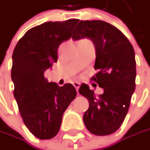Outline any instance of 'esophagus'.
<instances>
[{
    "mask_svg": "<svg viewBox=\"0 0 150 150\" xmlns=\"http://www.w3.org/2000/svg\"><path fill=\"white\" fill-rule=\"evenodd\" d=\"M73 86L76 88V91L77 92L79 91V87H80V83H79V82H74L73 83Z\"/></svg>",
    "mask_w": 150,
    "mask_h": 150,
    "instance_id": "1",
    "label": "esophagus"
}]
</instances>
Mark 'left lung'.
Returning a JSON list of instances; mask_svg holds the SVG:
<instances>
[{"label":"left lung","mask_w":150,"mask_h":150,"mask_svg":"<svg viewBox=\"0 0 150 150\" xmlns=\"http://www.w3.org/2000/svg\"><path fill=\"white\" fill-rule=\"evenodd\" d=\"M71 38H88L94 43L97 73L92 79L103 89L102 95L96 96L87 84H81L79 92L90 104L83 113L84 125L96 136L110 135L123 123L135 91L133 47L119 29L102 20L80 21Z\"/></svg>","instance_id":"1"}]
</instances>
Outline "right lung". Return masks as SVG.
I'll use <instances>...</instances> for the list:
<instances>
[{
  "mask_svg": "<svg viewBox=\"0 0 150 150\" xmlns=\"http://www.w3.org/2000/svg\"><path fill=\"white\" fill-rule=\"evenodd\" d=\"M79 19L46 22L30 29L13 50L11 71L13 95L29 131L39 139H50L59 132L63 113L77 96L71 83L59 86L44 77L57 62V50L71 38Z\"/></svg>",
  "mask_w": 150,
  "mask_h": 150,
  "instance_id": "1",
  "label": "right lung"
}]
</instances>
